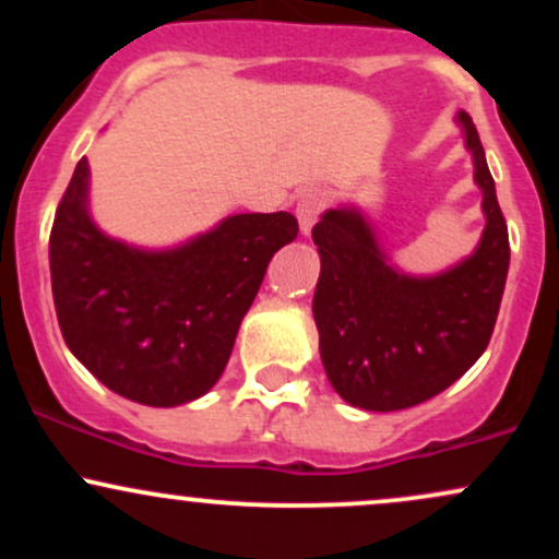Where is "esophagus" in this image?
<instances>
[{"instance_id":"esophagus-1","label":"esophagus","mask_w":559,"mask_h":559,"mask_svg":"<svg viewBox=\"0 0 559 559\" xmlns=\"http://www.w3.org/2000/svg\"><path fill=\"white\" fill-rule=\"evenodd\" d=\"M325 207V194L320 189H307L305 194L299 197L297 202V221H299V230L301 234H310L312 226H316L320 210Z\"/></svg>"}]
</instances>
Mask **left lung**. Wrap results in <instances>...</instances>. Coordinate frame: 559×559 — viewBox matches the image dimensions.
Wrapping results in <instances>:
<instances>
[{
    "label": "left lung",
    "instance_id": "1",
    "mask_svg": "<svg viewBox=\"0 0 559 559\" xmlns=\"http://www.w3.org/2000/svg\"><path fill=\"white\" fill-rule=\"evenodd\" d=\"M473 181L484 194L478 247L457 265L409 275L391 262L357 204L312 228L320 278L312 316L331 386L352 407L394 413L452 386L489 346L510 267V239L471 115L460 110Z\"/></svg>",
    "mask_w": 559,
    "mask_h": 559
}]
</instances>
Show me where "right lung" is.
Here are the masks:
<instances>
[{
	"label": "right lung",
	"instance_id": "right-lung-1",
	"mask_svg": "<svg viewBox=\"0 0 559 559\" xmlns=\"http://www.w3.org/2000/svg\"><path fill=\"white\" fill-rule=\"evenodd\" d=\"M297 234L292 213H243L178 247H133L94 223L88 159L81 157L49 236L68 349L131 402L176 407L199 400L226 370L267 262Z\"/></svg>",
	"mask_w": 559,
	"mask_h": 559
}]
</instances>
